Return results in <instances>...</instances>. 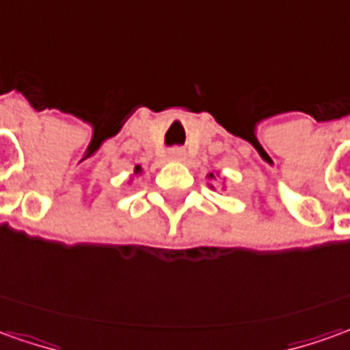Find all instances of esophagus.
<instances>
[{"label":"esophagus","instance_id":"esophagus-1","mask_svg":"<svg viewBox=\"0 0 350 350\" xmlns=\"http://www.w3.org/2000/svg\"><path fill=\"white\" fill-rule=\"evenodd\" d=\"M168 159H170V161H184L185 151L184 149H180V147H174V149L168 151Z\"/></svg>","mask_w":350,"mask_h":350}]
</instances>
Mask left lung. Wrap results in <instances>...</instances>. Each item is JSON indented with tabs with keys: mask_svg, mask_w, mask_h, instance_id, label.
<instances>
[{
	"mask_svg": "<svg viewBox=\"0 0 350 350\" xmlns=\"http://www.w3.org/2000/svg\"><path fill=\"white\" fill-rule=\"evenodd\" d=\"M206 178H208V180H211V182H215L216 178H220V172H208V174H206ZM220 180H222V189H224L226 185H224V178H220ZM208 187H211V189H215V185L213 184H208Z\"/></svg>",
	"mask_w": 350,
	"mask_h": 350,
	"instance_id": "1",
	"label": "left lung"
}]
</instances>
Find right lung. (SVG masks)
Here are the masks:
<instances>
[{"instance_id": "add662e5", "label": "right lung", "mask_w": 350, "mask_h": 350, "mask_svg": "<svg viewBox=\"0 0 350 350\" xmlns=\"http://www.w3.org/2000/svg\"><path fill=\"white\" fill-rule=\"evenodd\" d=\"M142 172H144V168H142V166L137 165L134 168V174L130 176V180H128V184H132V182H134V176H142Z\"/></svg>"}]
</instances>
